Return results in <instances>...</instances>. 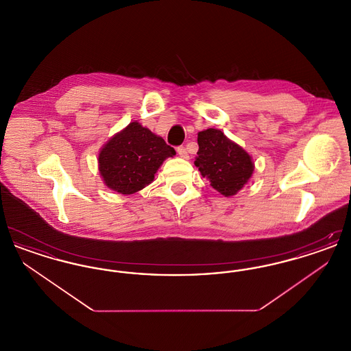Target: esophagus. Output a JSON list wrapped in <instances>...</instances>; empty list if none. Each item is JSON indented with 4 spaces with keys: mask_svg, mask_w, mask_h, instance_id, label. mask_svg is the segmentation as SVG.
<instances>
[{
    "mask_svg": "<svg viewBox=\"0 0 351 351\" xmlns=\"http://www.w3.org/2000/svg\"><path fill=\"white\" fill-rule=\"evenodd\" d=\"M176 151H178V154H179L182 158H188V152H186V149H185L184 146H179V147L176 149Z\"/></svg>",
    "mask_w": 351,
    "mask_h": 351,
    "instance_id": "esophagus-1",
    "label": "esophagus"
}]
</instances>
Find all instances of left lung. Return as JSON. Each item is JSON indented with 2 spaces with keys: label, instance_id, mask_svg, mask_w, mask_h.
I'll list each match as a JSON object with an SVG mask.
<instances>
[{
  "label": "left lung",
  "instance_id": "left-lung-1",
  "mask_svg": "<svg viewBox=\"0 0 351 351\" xmlns=\"http://www.w3.org/2000/svg\"><path fill=\"white\" fill-rule=\"evenodd\" d=\"M199 151L195 160L201 175L221 195H235L249 182L254 171L251 156L217 129L199 133Z\"/></svg>",
  "mask_w": 351,
  "mask_h": 351
}]
</instances>
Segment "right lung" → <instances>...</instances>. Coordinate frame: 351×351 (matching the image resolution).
Listing matches in <instances>:
<instances>
[{
  "label": "right lung",
  "mask_w": 351,
  "mask_h": 351,
  "mask_svg": "<svg viewBox=\"0 0 351 351\" xmlns=\"http://www.w3.org/2000/svg\"><path fill=\"white\" fill-rule=\"evenodd\" d=\"M175 154L163 138L132 122L102 147L99 169L106 186L132 195L149 185L165 159Z\"/></svg>",
  "instance_id": "1"
}]
</instances>
